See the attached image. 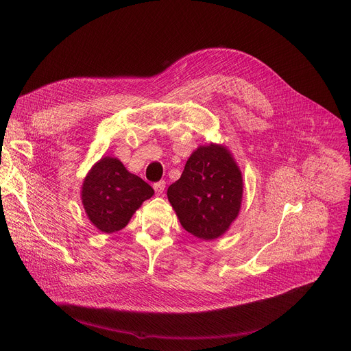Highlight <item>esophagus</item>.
<instances>
[{
	"mask_svg": "<svg viewBox=\"0 0 351 351\" xmlns=\"http://www.w3.org/2000/svg\"><path fill=\"white\" fill-rule=\"evenodd\" d=\"M154 190H156V193L160 195V194H162L164 193V189H165V182L164 180H160V182H157V183H154Z\"/></svg>",
	"mask_w": 351,
	"mask_h": 351,
	"instance_id": "34e87169",
	"label": "esophagus"
}]
</instances>
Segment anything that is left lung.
Here are the masks:
<instances>
[{"label":"left lung","instance_id":"8db88e82","mask_svg":"<svg viewBox=\"0 0 351 351\" xmlns=\"http://www.w3.org/2000/svg\"><path fill=\"white\" fill-rule=\"evenodd\" d=\"M167 194L182 226L198 239L213 240L223 234L239 214L241 172L223 145H202Z\"/></svg>","mask_w":351,"mask_h":351}]
</instances>
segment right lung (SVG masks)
I'll return each mask as SVG.
<instances>
[{
	"label": "right lung",
	"instance_id": "right-lung-1",
	"mask_svg": "<svg viewBox=\"0 0 351 351\" xmlns=\"http://www.w3.org/2000/svg\"><path fill=\"white\" fill-rule=\"evenodd\" d=\"M153 194L152 186L126 171L119 160L110 157L93 167L82 189L88 219L106 233L125 228L141 203Z\"/></svg>",
	"mask_w": 351,
	"mask_h": 351
}]
</instances>
